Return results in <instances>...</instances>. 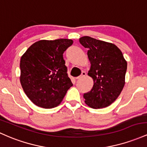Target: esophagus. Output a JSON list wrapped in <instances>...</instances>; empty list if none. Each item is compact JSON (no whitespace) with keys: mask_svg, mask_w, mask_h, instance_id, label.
<instances>
[{"mask_svg":"<svg viewBox=\"0 0 147 147\" xmlns=\"http://www.w3.org/2000/svg\"><path fill=\"white\" fill-rule=\"evenodd\" d=\"M85 76H86V73H85V71H82V74H81V75L79 76L78 77H77L76 79H77V80H80V79H82V78H84V77H85Z\"/></svg>","mask_w":147,"mask_h":147,"instance_id":"34e87169","label":"esophagus"}]
</instances>
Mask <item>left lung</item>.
<instances>
[{"label":"left lung","mask_w":147,"mask_h":147,"mask_svg":"<svg viewBox=\"0 0 147 147\" xmlns=\"http://www.w3.org/2000/svg\"><path fill=\"white\" fill-rule=\"evenodd\" d=\"M79 42L88 49L90 69L88 76L93 87L83 94L85 103L94 109L109 106L121 94L125 85L127 62L122 52L114 44L85 36Z\"/></svg>","instance_id":"8db88e82"}]
</instances>
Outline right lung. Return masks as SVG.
Here are the masks:
<instances>
[{
  "instance_id": "right-lung-1",
  "label": "right lung",
  "mask_w": 147,
  "mask_h": 147,
  "mask_svg": "<svg viewBox=\"0 0 147 147\" xmlns=\"http://www.w3.org/2000/svg\"><path fill=\"white\" fill-rule=\"evenodd\" d=\"M72 44L73 40L68 39L39 40L21 56V86L34 105L55 108L73 85L63 58L64 52Z\"/></svg>"
}]
</instances>
